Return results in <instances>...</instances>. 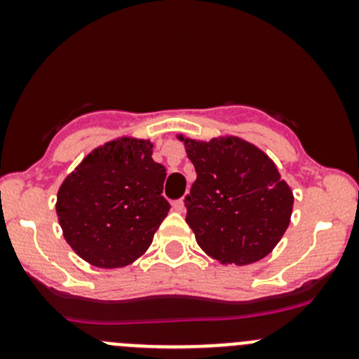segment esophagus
I'll use <instances>...</instances> for the list:
<instances>
[{
    "instance_id": "obj_1",
    "label": "esophagus",
    "mask_w": 359,
    "mask_h": 359,
    "mask_svg": "<svg viewBox=\"0 0 359 359\" xmlns=\"http://www.w3.org/2000/svg\"><path fill=\"white\" fill-rule=\"evenodd\" d=\"M172 208L175 210V212L182 213L184 210H186V206H184V201L182 200H175V201H172Z\"/></svg>"
}]
</instances>
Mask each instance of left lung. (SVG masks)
<instances>
[{
    "instance_id": "1",
    "label": "left lung",
    "mask_w": 359,
    "mask_h": 359,
    "mask_svg": "<svg viewBox=\"0 0 359 359\" xmlns=\"http://www.w3.org/2000/svg\"><path fill=\"white\" fill-rule=\"evenodd\" d=\"M196 180L186 196V222L203 252L220 264L247 266L280 243L293 193L273 159L240 137L186 139Z\"/></svg>"
}]
</instances>
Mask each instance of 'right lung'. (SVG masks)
Segmentation results:
<instances>
[{"label": "right lung", "mask_w": 359, "mask_h": 359, "mask_svg": "<svg viewBox=\"0 0 359 359\" xmlns=\"http://www.w3.org/2000/svg\"><path fill=\"white\" fill-rule=\"evenodd\" d=\"M165 166L149 140L121 137L97 147L64 179L57 217L69 247L102 269L135 262L168 215Z\"/></svg>", "instance_id": "obj_1"}]
</instances>
